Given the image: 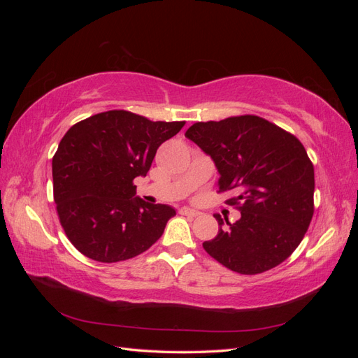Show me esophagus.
Returning a JSON list of instances; mask_svg holds the SVG:
<instances>
[{
	"label": "esophagus",
	"instance_id": "34e87169",
	"mask_svg": "<svg viewBox=\"0 0 358 358\" xmlns=\"http://www.w3.org/2000/svg\"><path fill=\"white\" fill-rule=\"evenodd\" d=\"M179 212H180V215L191 216V218H194V216H199V215H200V212H199V210H196V209H191V208H188V206H183V208H180V209H179Z\"/></svg>",
	"mask_w": 358,
	"mask_h": 358
}]
</instances>
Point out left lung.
<instances>
[{"mask_svg": "<svg viewBox=\"0 0 358 358\" xmlns=\"http://www.w3.org/2000/svg\"><path fill=\"white\" fill-rule=\"evenodd\" d=\"M185 137L212 158L220 191L233 189L229 204L241 210L233 224L213 215L220 230L204 251L242 275L285 262L313 215V166L299 138L254 115L197 122Z\"/></svg>", "mask_w": 358, "mask_h": 358, "instance_id": "obj_1", "label": "left lung"}]
</instances>
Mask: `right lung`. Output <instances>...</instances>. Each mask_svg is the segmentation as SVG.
Instances as JSON below:
<instances>
[{
  "instance_id": "add662e5",
  "label": "right lung",
  "mask_w": 358,
  "mask_h": 358,
  "mask_svg": "<svg viewBox=\"0 0 358 358\" xmlns=\"http://www.w3.org/2000/svg\"><path fill=\"white\" fill-rule=\"evenodd\" d=\"M185 122H162L109 110L74 124L52 159L59 222L79 252L116 263L145 252L176 215L169 204L136 197L157 149Z\"/></svg>"
}]
</instances>
